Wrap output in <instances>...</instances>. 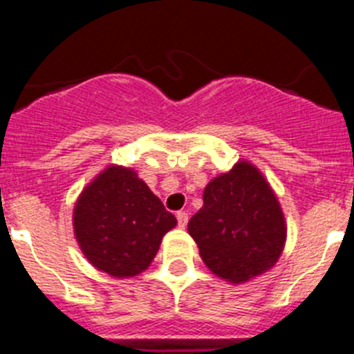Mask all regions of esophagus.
<instances>
[{
  "mask_svg": "<svg viewBox=\"0 0 354 354\" xmlns=\"http://www.w3.org/2000/svg\"><path fill=\"white\" fill-rule=\"evenodd\" d=\"M176 219H178V224H180V227H185L188 223V212L187 210H180V212L176 214Z\"/></svg>",
  "mask_w": 354,
  "mask_h": 354,
  "instance_id": "esophagus-1",
  "label": "esophagus"
}]
</instances>
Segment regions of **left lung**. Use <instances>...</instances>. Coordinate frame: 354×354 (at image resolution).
I'll list each match as a JSON object with an SVG mask.
<instances>
[{
    "label": "left lung",
    "instance_id": "left-lung-1",
    "mask_svg": "<svg viewBox=\"0 0 354 354\" xmlns=\"http://www.w3.org/2000/svg\"><path fill=\"white\" fill-rule=\"evenodd\" d=\"M286 231L279 200L248 160H238L207 183L202 209L188 223L203 263L231 284L248 283L272 269Z\"/></svg>",
    "mask_w": 354,
    "mask_h": 354
}]
</instances>
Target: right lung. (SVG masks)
Listing matches in <instances>:
<instances>
[{
  "label": "right lung",
  "instance_id": "1",
  "mask_svg": "<svg viewBox=\"0 0 354 354\" xmlns=\"http://www.w3.org/2000/svg\"><path fill=\"white\" fill-rule=\"evenodd\" d=\"M174 226L176 217L147 183L116 164L82 190L73 209V233L85 259L118 279L144 272Z\"/></svg>",
  "mask_w": 354,
  "mask_h": 354
}]
</instances>
